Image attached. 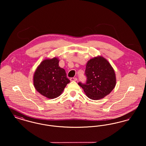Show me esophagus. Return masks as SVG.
I'll list each match as a JSON object with an SVG mask.
<instances>
[{
    "label": "esophagus",
    "instance_id": "esophagus-1",
    "mask_svg": "<svg viewBox=\"0 0 146 146\" xmlns=\"http://www.w3.org/2000/svg\"><path fill=\"white\" fill-rule=\"evenodd\" d=\"M70 80L73 82V81H76L77 80V78L76 77H73V78H70Z\"/></svg>",
    "mask_w": 146,
    "mask_h": 146
}]
</instances>
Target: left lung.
Instances as JSON below:
<instances>
[{
    "instance_id": "8db88e82",
    "label": "left lung",
    "mask_w": 146,
    "mask_h": 146,
    "mask_svg": "<svg viewBox=\"0 0 146 146\" xmlns=\"http://www.w3.org/2000/svg\"><path fill=\"white\" fill-rule=\"evenodd\" d=\"M86 82H79L86 96L97 100L108 95L116 84L115 74L110 63L102 57L90 60L85 70Z\"/></svg>"
}]
</instances>
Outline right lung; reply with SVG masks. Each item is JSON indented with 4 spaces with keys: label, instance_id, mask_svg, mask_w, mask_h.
<instances>
[{
    "label": "right lung",
    "instance_id": "right-lung-1",
    "mask_svg": "<svg viewBox=\"0 0 146 146\" xmlns=\"http://www.w3.org/2000/svg\"><path fill=\"white\" fill-rule=\"evenodd\" d=\"M57 58L45 60L35 72V88L42 95L49 98L58 97L70 80L66 71L58 66Z\"/></svg>",
    "mask_w": 146,
    "mask_h": 146
}]
</instances>
